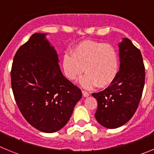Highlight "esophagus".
<instances>
[{
  "label": "esophagus",
  "instance_id": "1",
  "mask_svg": "<svg viewBox=\"0 0 154 154\" xmlns=\"http://www.w3.org/2000/svg\"><path fill=\"white\" fill-rule=\"evenodd\" d=\"M82 95H83L84 97H87V96H89V93L88 92H86V91L85 90H82Z\"/></svg>",
  "mask_w": 154,
  "mask_h": 154
}]
</instances>
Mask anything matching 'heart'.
<instances>
[{"instance_id": "heart-1", "label": "heart", "mask_w": 154, "mask_h": 154, "mask_svg": "<svg viewBox=\"0 0 154 154\" xmlns=\"http://www.w3.org/2000/svg\"><path fill=\"white\" fill-rule=\"evenodd\" d=\"M65 76L71 81L78 79L84 72L81 83L85 88L97 85L103 89L112 85L119 73V56L115 48L94 41H84L63 57Z\"/></svg>"}]
</instances>
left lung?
Returning a JSON list of instances; mask_svg holds the SVG:
<instances>
[{"instance_id": "1", "label": "left lung", "mask_w": 154, "mask_h": 154, "mask_svg": "<svg viewBox=\"0 0 154 154\" xmlns=\"http://www.w3.org/2000/svg\"><path fill=\"white\" fill-rule=\"evenodd\" d=\"M119 71L111 85L92 93L98 103L95 117L104 127L123 126L134 115L145 83V67L140 51L129 38L119 44Z\"/></svg>"}]
</instances>
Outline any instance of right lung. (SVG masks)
Returning a JSON list of instances; mask_svg holds the SVG:
<instances>
[{
    "instance_id": "obj_1",
    "label": "right lung",
    "mask_w": 154,
    "mask_h": 154,
    "mask_svg": "<svg viewBox=\"0 0 154 154\" xmlns=\"http://www.w3.org/2000/svg\"><path fill=\"white\" fill-rule=\"evenodd\" d=\"M47 34L35 33L19 48L11 79L16 103L24 119L44 133H55L68 123L82 91L65 78Z\"/></svg>"
}]
</instances>
